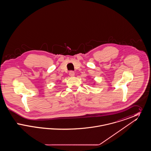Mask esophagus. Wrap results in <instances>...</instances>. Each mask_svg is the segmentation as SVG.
<instances>
[{
	"label": "esophagus",
	"instance_id": "1",
	"mask_svg": "<svg viewBox=\"0 0 151 151\" xmlns=\"http://www.w3.org/2000/svg\"><path fill=\"white\" fill-rule=\"evenodd\" d=\"M69 75H70L71 77L74 76V75H75V72H73V71H71L70 72H69Z\"/></svg>",
	"mask_w": 151,
	"mask_h": 151
}]
</instances>
